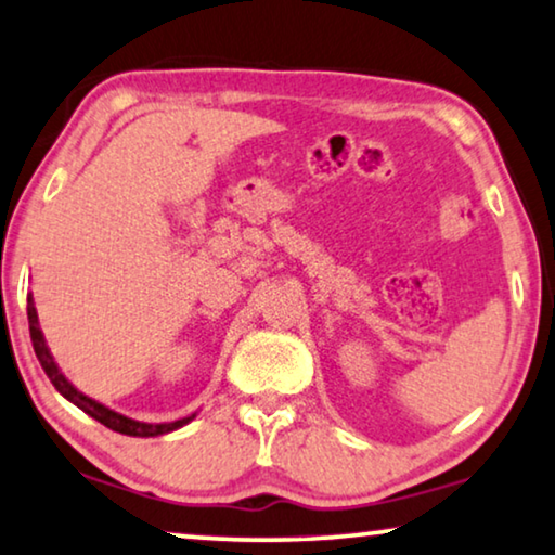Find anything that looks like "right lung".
Instances as JSON below:
<instances>
[{
    "label": "right lung",
    "instance_id": "obj_1",
    "mask_svg": "<svg viewBox=\"0 0 555 555\" xmlns=\"http://www.w3.org/2000/svg\"><path fill=\"white\" fill-rule=\"evenodd\" d=\"M27 318H29V335H31V345H35V352L39 358V363H42L47 377H50L54 388H57L64 398L69 400V403H75L79 411H85L94 421L107 425L109 430L115 433H122V436H134V438H155V436H165V433L170 430H178L182 425H188L195 413L188 415V417H180V421H172V423H140V421H132V417H127L122 413H115L109 411L107 405L98 403V400L85 396V392H79L75 385H72L64 373L60 371V365L54 363L50 348H47L44 343V335L39 331V320H37V308H35V300H31V295L27 297Z\"/></svg>",
    "mask_w": 555,
    "mask_h": 555
}]
</instances>
